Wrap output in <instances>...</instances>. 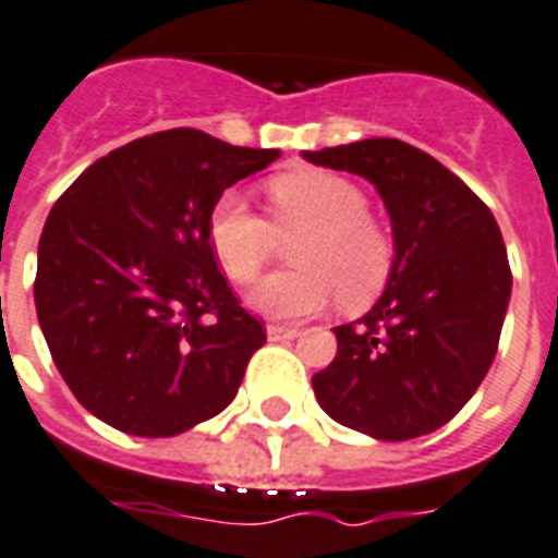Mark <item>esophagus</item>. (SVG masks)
Listing matches in <instances>:
<instances>
[{"mask_svg": "<svg viewBox=\"0 0 558 558\" xmlns=\"http://www.w3.org/2000/svg\"><path fill=\"white\" fill-rule=\"evenodd\" d=\"M266 335H269V341H292V338L301 335V329L289 324H269L266 326Z\"/></svg>", "mask_w": 558, "mask_h": 558, "instance_id": "esophagus-1", "label": "esophagus"}]
</instances>
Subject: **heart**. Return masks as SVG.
I'll use <instances>...</instances> for the list:
<instances>
[{
	"instance_id": "heart-1",
	"label": "heart",
	"mask_w": 558,
	"mask_h": 558,
	"mask_svg": "<svg viewBox=\"0 0 558 558\" xmlns=\"http://www.w3.org/2000/svg\"><path fill=\"white\" fill-rule=\"evenodd\" d=\"M269 220L238 192H223L208 211V246L226 278L248 287L264 275L278 240L294 238L289 260L255 289L252 303L275 318H301L338 294L347 312L366 310L384 292L396 266V240L366 208L361 185L324 169H301L266 183Z\"/></svg>"
}]
</instances>
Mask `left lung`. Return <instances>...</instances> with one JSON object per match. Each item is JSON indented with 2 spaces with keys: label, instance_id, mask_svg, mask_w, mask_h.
I'll list each match as a JSON object with an SVG mask.
<instances>
[{
  "label": "left lung",
  "instance_id": "left-lung-1",
  "mask_svg": "<svg viewBox=\"0 0 558 558\" xmlns=\"http://www.w3.org/2000/svg\"><path fill=\"white\" fill-rule=\"evenodd\" d=\"M366 177L392 217L396 266L373 310L335 326L338 355L312 378L343 427L407 441L468 404L499 350L510 264L496 217L464 180L404 140L303 151Z\"/></svg>",
  "mask_w": 558,
  "mask_h": 558
}]
</instances>
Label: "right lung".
Here are the masks:
<instances>
[{
  "instance_id": "1",
  "label": "right lung",
  "mask_w": 558,
  "mask_h": 558,
  "mask_svg": "<svg viewBox=\"0 0 558 558\" xmlns=\"http://www.w3.org/2000/svg\"><path fill=\"white\" fill-rule=\"evenodd\" d=\"M278 157L160 131L99 157L53 203L36 315L59 375L99 421L166 438L232 404L266 329L217 269L208 211Z\"/></svg>"
}]
</instances>
